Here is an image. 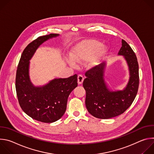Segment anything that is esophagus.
I'll use <instances>...</instances> for the list:
<instances>
[{
  "label": "esophagus",
  "instance_id": "34e87169",
  "mask_svg": "<svg viewBox=\"0 0 154 154\" xmlns=\"http://www.w3.org/2000/svg\"><path fill=\"white\" fill-rule=\"evenodd\" d=\"M77 79H78V80H77V81H78V83H79V85L82 84V83H83V80H84V78H83V75H81V74L78 75Z\"/></svg>",
  "mask_w": 154,
  "mask_h": 154
}]
</instances>
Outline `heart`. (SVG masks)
<instances>
[{
  "instance_id": "1",
  "label": "heart",
  "mask_w": 154,
  "mask_h": 154,
  "mask_svg": "<svg viewBox=\"0 0 154 154\" xmlns=\"http://www.w3.org/2000/svg\"><path fill=\"white\" fill-rule=\"evenodd\" d=\"M108 52V47L101 45L99 41L89 39L85 40L77 45L72 50L70 56L66 59L72 67L76 66V62L87 60L86 64L89 68L96 66Z\"/></svg>"
}]
</instances>
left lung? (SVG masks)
Instances as JSON below:
<instances>
[{"label": "left lung", "mask_w": 154, "mask_h": 154, "mask_svg": "<svg viewBox=\"0 0 154 154\" xmlns=\"http://www.w3.org/2000/svg\"><path fill=\"white\" fill-rule=\"evenodd\" d=\"M118 55L123 56L129 71V80L122 90H109L104 79L106 64L102 63L85 73L83 86L88 112L99 119H109L122 114L134 102L138 90L139 67L137 58L127 42L122 39Z\"/></svg>", "instance_id": "obj_1"}]
</instances>
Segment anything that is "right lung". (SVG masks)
Masks as SVG:
<instances>
[{
    "label": "right lung",
    "instance_id": "1",
    "mask_svg": "<svg viewBox=\"0 0 154 154\" xmlns=\"http://www.w3.org/2000/svg\"><path fill=\"white\" fill-rule=\"evenodd\" d=\"M58 36L51 33L30 42L22 54L16 71V90L21 108L33 119L45 123L55 122L63 116L68 97L77 86L76 74L66 79H54L39 86L30 80V60L36 51L44 42Z\"/></svg>",
    "mask_w": 154,
    "mask_h": 154
}]
</instances>
